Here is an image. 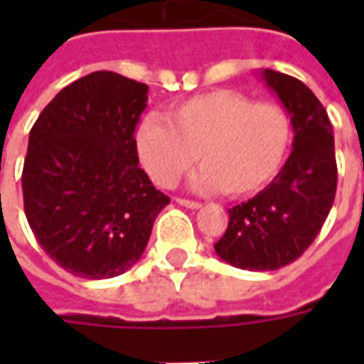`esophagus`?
<instances>
[{"instance_id": "34e87169", "label": "esophagus", "mask_w": 364, "mask_h": 364, "mask_svg": "<svg viewBox=\"0 0 364 364\" xmlns=\"http://www.w3.org/2000/svg\"><path fill=\"white\" fill-rule=\"evenodd\" d=\"M175 203L181 206H187V208H193V210L200 208V203H197V200H189V198H175Z\"/></svg>"}]
</instances>
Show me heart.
Instances as JSON below:
<instances>
[{
	"label": "heart",
	"mask_w": 364,
	"mask_h": 364,
	"mask_svg": "<svg viewBox=\"0 0 364 364\" xmlns=\"http://www.w3.org/2000/svg\"><path fill=\"white\" fill-rule=\"evenodd\" d=\"M294 128L289 111L234 90H214L171 105L164 119L148 114L136 128L140 164L159 187H173L198 159L197 191L247 197L281 171Z\"/></svg>",
	"instance_id": "heart-1"
}]
</instances>
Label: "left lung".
Masks as SVG:
<instances>
[{"label":"left lung","mask_w":364,"mask_h":364,"mask_svg":"<svg viewBox=\"0 0 364 364\" xmlns=\"http://www.w3.org/2000/svg\"><path fill=\"white\" fill-rule=\"evenodd\" d=\"M261 77L289 111L294 140L273 181L228 208V228L214 244L222 261L245 271H274L296 261L320 234L337 189L336 146L323 105L292 75L263 70Z\"/></svg>","instance_id":"obj_1"}]
</instances>
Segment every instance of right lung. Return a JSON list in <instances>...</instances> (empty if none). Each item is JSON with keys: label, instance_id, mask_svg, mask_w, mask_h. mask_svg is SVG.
Listing matches in <instances>:
<instances>
[{"label": "right lung", "instance_id": "obj_1", "mask_svg": "<svg viewBox=\"0 0 364 364\" xmlns=\"http://www.w3.org/2000/svg\"><path fill=\"white\" fill-rule=\"evenodd\" d=\"M146 107V83L93 72L60 91L31 128L21 177L28 226L75 277L128 271L169 205L138 167L134 130Z\"/></svg>", "mask_w": 364, "mask_h": 364}]
</instances>
